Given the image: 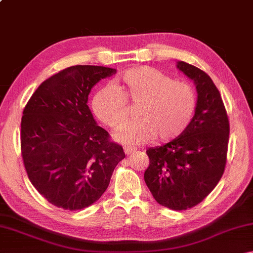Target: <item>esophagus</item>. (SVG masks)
<instances>
[{"mask_svg":"<svg viewBox=\"0 0 253 253\" xmlns=\"http://www.w3.org/2000/svg\"><path fill=\"white\" fill-rule=\"evenodd\" d=\"M135 151H136V149H135V148H132V147H128V146H125V147H124V152H125L126 155H129V154L134 153Z\"/></svg>","mask_w":253,"mask_h":253,"instance_id":"34e87169","label":"esophagus"}]
</instances>
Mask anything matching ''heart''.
I'll use <instances>...</instances> for the list:
<instances>
[{
    "instance_id": "heart-1",
    "label": "heart",
    "mask_w": 253,
    "mask_h": 253,
    "mask_svg": "<svg viewBox=\"0 0 253 253\" xmlns=\"http://www.w3.org/2000/svg\"><path fill=\"white\" fill-rule=\"evenodd\" d=\"M119 88L102 87L92 98L97 118L113 129L128 118V101L138 106L135 122L116 134L118 142L139 145L156 137L170 142L181 137L193 122L196 95L188 84L174 81L155 68L142 66L128 69L119 78Z\"/></svg>"
}]
</instances>
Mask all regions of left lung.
Returning <instances> with one entry per match:
<instances>
[{"label": "left lung", "instance_id": "8db88e82", "mask_svg": "<svg viewBox=\"0 0 253 253\" xmlns=\"http://www.w3.org/2000/svg\"><path fill=\"white\" fill-rule=\"evenodd\" d=\"M176 67L194 81L198 91L193 122L178 138L148 148L144 178L158 204L175 211L195 207L223 175L230 125L215 84L199 68L184 61Z\"/></svg>", "mask_w": 253, "mask_h": 253}]
</instances>
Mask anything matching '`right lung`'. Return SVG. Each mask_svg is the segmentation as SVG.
<instances>
[{
	"instance_id": "1",
	"label": "right lung",
	"mask_w": 253,
	"mask_h": 253,
	"mask_svg": "<svg viewBox=\"0 0 253 253\" xmlns=\"http://www.w3.org/2000/svg\"><path fill=\"white\" fill-rule=\"evenodd\" d=\"M116 74L100 66H72L43 81L24 107L21 153L29 179L43 198L69 211L95 203L125 158L87 105L98 81Z\"/></svg>"
}]
</instances>
